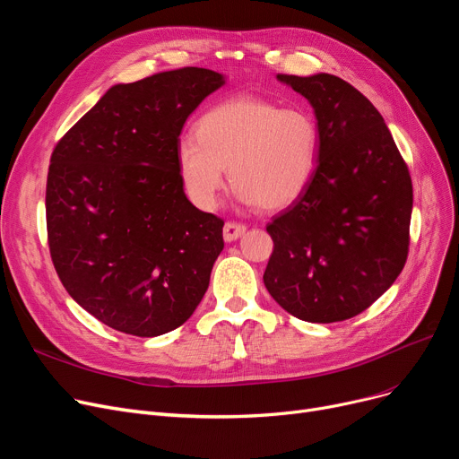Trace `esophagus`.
Instances as JSON below:
<instances>
[{"instance_id":"34e87169","label":"esophagus","mask_w":459,"mask_h":459,"mask_svg":"<svg viewBox=\"0 0 459 459\" xmlns=\"http://www.w3.org/2000/svg\"><path fill=\"white\" fill-rule=\"evenodd\" d=\"M246 230H247V227L244 223H234V221L225 223V227H223L225 242H234V239L242 238L246 234Z\"/></svg>"}]
</instances>
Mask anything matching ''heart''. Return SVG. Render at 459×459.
<instances>
[{
	"label": "heart",
	"instance_id": "b5f03b06",
	"mask_svg": "<svg viewBox=\"0 0 459 459\" xmlns=\"http://www.w3.org/2000/svg\"><path fill=\"white\" fill-rule=\"evenodd\" d=\"M175 158L186 195L199 208L217 204L229 167L239 201L279 212L299 201L316 175L320 126L305 108L242 94L203 113L195 137L184 135Z\"/></svg>",
	"mask_w": 459,
	"mask_h": 459
}]
</instances>
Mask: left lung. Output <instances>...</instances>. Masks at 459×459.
<instances>
[{
    "label": "left lung",
    "mask_w": 459,
    "mask_h": 459,
    "mask_svg": "<svg viewBox=\"0 0 459 459\" xmlns=\"http://www.w3.org/2000/svg\"><path fill=\"white\" fill-rule=\"evenodd\" d=\"M320 126L316 175L301 199L266 227L273 253L264 272L292 316L353 318L389 290L407 260L413 186L379 111L333 74L286 76Z\"/></svg>",
    "instance_id": "1"
}]
</instances>
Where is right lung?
<instances>
[{
    "label": "right lung",
    "mask_w": 459,
    "mask_h": 459,
    "mask_svg": "<svg viewBox=\"0 0 459 459\" xmlns=\"http://www.w3.org/2000/svg\"><path fill=\"white\" fill-rule=\"evenodd\" d=\"M223 83L186 66L113 85L56 144L52 262L70 298L120 333L180 327L210 284L225 223L187 201L175 154L187 117Z\"/></svg>",
    "instance_id": "obj_1"
}]
</instances>
